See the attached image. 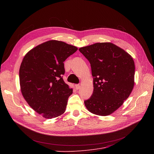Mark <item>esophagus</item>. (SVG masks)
<instances>
[{
  "label": "esophagus",
  "mask_w": 154,
  "mask_h": 154,
  "mask_svg": "<svg viewBox=\"0 0 154 154\" xmlns=\"http://www.w3.org/2000/svg\"><path fill=\"white\" fill-rule=\"evenodd\" d=\"M75 88H76L77 90H79V88H80V85H79V84H77V85H75Z\"/></svg>",
  "instance_id": "34e87169"
}]
</instances>
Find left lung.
Masks as SVG:
<instances>
[{
	"label": "left lung",
	"instance_id": "left-lung-1",
	"mask_svg": "<svg viewBox=\"0 0 154 154\" xmlns=\"http://www.w3.org/2000/svg\"><path fill=\"white\" fill-rule=\"evenodd\" d=\"M91 66L94 92L84 101L87 110L107 116L117 110L134 86L135 63L132 56L110 42L95 43L79 48Z\"/></svg>",
	"mask_w": 154,
	"mask_h": 154
}]
</instances>
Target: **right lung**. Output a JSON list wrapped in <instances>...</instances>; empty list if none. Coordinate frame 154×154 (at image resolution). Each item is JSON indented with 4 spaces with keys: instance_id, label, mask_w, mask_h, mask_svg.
Segmentation results:
<instances>
[{
    "instance_id": "obj_1",
    "label": "right lung",
    "mask_w": 154,
    "mask_h": 154,
    "mask_svg": "<svg viewBox=\"0 0 154 154\" xmlns=\"http://www.w3.org/2000/svg\"><path fill=\"white\" fill-rule=\"evenodd\" d=\"M78 48L62 41L48 40L29 51L19 69L20 91L29 106L45 119L66 111L73 91L64 82L63 62Z\"/></svg>"
}]
</instances>
